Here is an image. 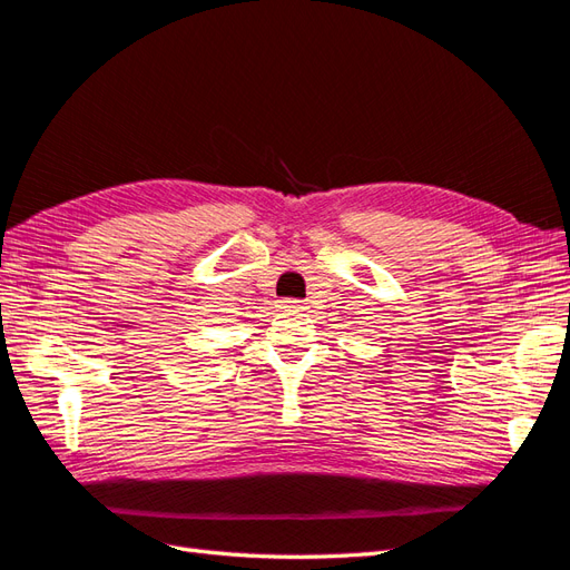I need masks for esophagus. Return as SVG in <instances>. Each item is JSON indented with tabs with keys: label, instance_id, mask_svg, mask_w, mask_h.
Here are the masks:
<instances>
[{
	"label": "esophagus",
	"instance_id": "obj_1",
	"mask_svg": "<svg viewBox=\"0 0 570 570\" xmlns=\"http://www.w3.org/2000/svg\"><path fill=\"white\" fill-rule=\"evenodd\" d=\"M281 306L285 308V312H299V308H304L299 299H283Z\"/></svg>",
	"mask_w": 570,
	"mask_h": 570
}]
</instances>
